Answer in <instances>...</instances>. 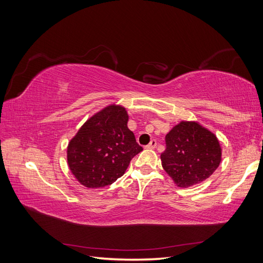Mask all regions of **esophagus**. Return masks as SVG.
I'll list each match as a JSON object with an SVG mask.
<instances>
[{
	"mask_svg": "<svg viewBox=\"0 0 263 263\" xmlns=\"http://www.w3.org/2000/svg\"><path fill=\"white\" fill-rule=\"evenodd\" d=\"M156 146H157V141L155 140V139H153L151 140L149 144H148V146H147V148L148 149H154V148H156Z\"/></svg>",
	"mask_w": 263,
	"mask_h": 263,
	"instance_id": "1",
	"label": "esophagus"
}]
</instances>
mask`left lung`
<instances>
[{"label":"left lung","instance_id":"obj_1","mask_svg":"<svg viewBox=\"0 0 263 263\" xmlns=\"http://www.w3.org/2000/svg\"><path fill=\"white\" fill-rule=\"evenodd\" d=\"M161 154L164 171L179 187H189L210 178L221 161L216 135L196 121H181L165 136Z\"/></svg>","mask_w":263,"mask_h":263}]
</instances>
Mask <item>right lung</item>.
<instances>
[{
  "instance_id": "obj_1",
  "label": "right lung",
  "mask_w": 263,
  "mask_h": 263,
  "mask_svg": "<svg viewBox=\"0 0 263 263\" xmlns=\"http://www.w3.org/2000/svg\"><path fill=\"white\" fill-rule=\"evenodd\" d=\"M124 106L110 104L92 115L71 138L67 163L76 180L85 187L112 184L142 151L128 128Z\"/></svg>"
}]
</instances>
